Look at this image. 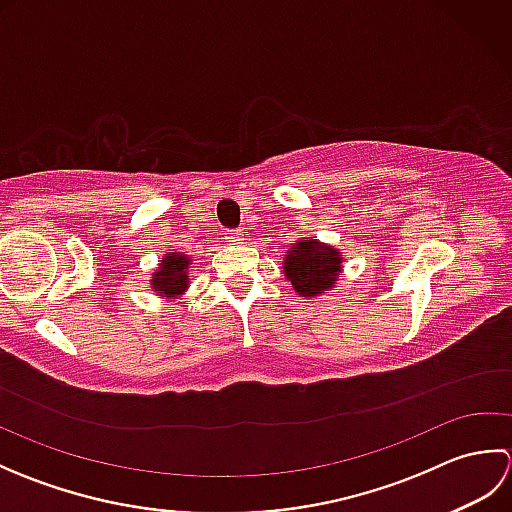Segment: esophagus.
Instances as JSON below:
<instances>
[{"label": "esophagus", "instance_id": "1", "mask_svg": "<svg viewBox=\"0 0 512 512\" xmlns=\"http://www.w3.org/2000/svg\"><path fill=\"white\" fill-rule=\"evenodd\" d=\"M224 239L228 244H242L244 242V233L242 231H226Z\"/></svg>", "mask_w": 512, "mask_h": 512}]
</instances>
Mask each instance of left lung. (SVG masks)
<instances>
[{
  "label": "left lung",
  "instance_id": "left-lung-1",
  "mask_svg": "<svg viewBox=\"0 0 512 512\" xmlns=\"http://www.w3.org/2000/svg\"><path fill=\"white\" fill-rule=\"evenodd\" d=\"M343 270V255L339 248L303 237L288 250L284 259V277L301 297H319L334 288Z\"/></svg>",
  "mask_w": 512,
  "mask_h": 512
}]
</instances>
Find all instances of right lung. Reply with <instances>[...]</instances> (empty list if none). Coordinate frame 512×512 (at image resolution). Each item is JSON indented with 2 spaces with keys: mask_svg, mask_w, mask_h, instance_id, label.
<instances>
[{
  "mask_svg": "<svg viewBox=\"0 0 512 512\" xmlns=\"http://www.w3.org/2000/svg\"><path fill=\"white\" fill-rule=\"evenodd\" d=\"M189 266L191 257L182 253H167L160 259L158 270L151 277V288L158 297L178 299L189 288Z\"/></svg>",
  "mask_w": 512,
  "mask_h": 512,
  "instance_id": "add662e5",
  "label": "right lung"
}]
</instances>
